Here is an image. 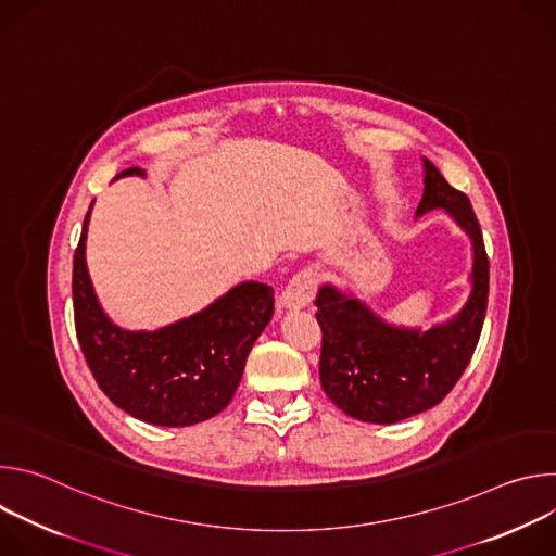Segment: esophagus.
Returning a JSON list of instances; mask_svg holds the SVG:
<instances>
[{
    "instance_id": "34e87169",
    "label": "esophagus",
    "mask_w": 556,
    "mask_h": 556,
    "mask_svg": "<svg viewBox=\"0 0 556 556\" xmlns=\"http://www.w3.org/2000/svg\"><path fill=\"white\" fill-rule=\"evenodd\" d=\"M312 296H314V277L309 270H301L288 281V286L279 294V307L281 309H301V307L309 305Z\"/></svg>"
}]
</instances>
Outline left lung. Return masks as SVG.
Returning <instances> with one entry per match:
<instances>
[{
  "label": "left lung",
  "instance_id": "1",
  "mask_svg": "<svg viewBox=\"0 0 556 556\" xmlns=\"http://www.w3.org/2000/svg\"><path fill=\"white\" fill-rule=\"evenodd\" d=\"M425 191L416 219L444 211L470 240V292L451 319L422 328L393 326L354 292L324 283L316 321L324 330L319 376L328 399L350 418L393 425L435 407L464 374L486 316L489 257L470 200L422 157Z\"/></svg>",
  "mask_w": 556,
  "mask_h": 556
}]
</instances>
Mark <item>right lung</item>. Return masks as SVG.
Returning a JSON list of instances; mask_svg holds the SVG:
<instances>
[{"label": "right lung", "mask_w": 556, "mask_h": 556, "mask_svg": "<svg viewBox=\"0 0 556 556\" xmlns=\"http://www.w3.org/2000/svg\"><path fill=\"white\" fill-rule=\"evenodd\" d=\"M127 176L147 174L129 167L116 180ZM92 206L72 268L76 339L92 376L116 407L149 425L191 427L217 416L232 401L249 352L273 319L275 290L242 281L165 328L123 330L101 307L88 273Z\"/></svg>", "instance_id": "add662e5"}]
</instances>
